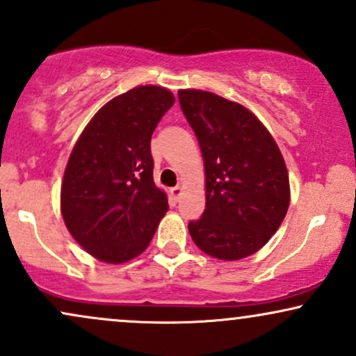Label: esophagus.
Listing matches in <instances>:
<instances>
[{
	"label": "esophagus",
	"mask_w": 356,
	"mask_h": 356,
	"mask_svg": "<svg viewBox=\"0 0 356 356\" xmlns=\"http://www.w3.org/2000/svg\"><path fill=\"white\" fill-rule=\"evenodd\" d=\"M181 195H182V187L181 186H177V187H174V189H170V197H172L174 200L181 199Z\"/></svg>",
	"instance_id": "1"
}]
</instances>
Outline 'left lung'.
<instances>
[{
  "mask_svg": "<svg viewBox=\"0 0 356 356\" xmlns=\"http://www.w3.org/2000/svg\"><path fill=\"white\" fill-rule=\"evenodd\" d=\"M179 102L205 169V211L189 222L192 241L213 259H245L270 241L289 211L284 156L245 106L202 89H181Z\"/></svg>",
  "mask_w": 356,
  "mask_h": 356,
  "instance_id": "8db88e82",
  "label": "left lung"
}]
</instances>
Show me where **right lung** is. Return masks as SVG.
I'll list each match as a JSON object with an SVG mask.
<instances>
[{
	"mask_svg": "<svg viewBox=\"0 0 356 356\" xmlns=\"http://www.w3.org/2000/svg\"><path fill=\"white\" fill-rule=\"evenodd\" d=\"M174 102L162 86H137L106 102L72 147L61 213L72 238L101 262L143 254L169 209L154 184L151 137Z\"/></svg>",
	"mask_w": 356,
	"mask_h": 356,
	"instance_id": "add662e5",
	"label": "right lung"
}]
</instances>
